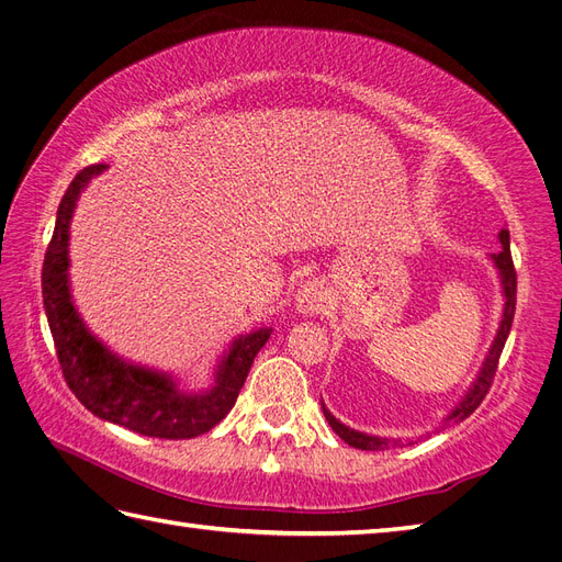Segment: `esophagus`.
<instances>
[{"mask_svg":"<svg viewBox=\"0 0 562 562\" xmlns=\"http://www.w3.org/2000/svg\"><path fill=\"white\" fill-rule=\"evenodd\" d=\"M323 306V290L318 282H304L299 286L296 292V311L299 313H306V316H313V313H318Z\"/></svg>","mask_w":562,"mask_h":562,"instance_id":"1","label":"esophagus"}]
</instances>
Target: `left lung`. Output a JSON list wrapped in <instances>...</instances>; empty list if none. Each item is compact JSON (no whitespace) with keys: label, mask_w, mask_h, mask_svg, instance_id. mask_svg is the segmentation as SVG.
I'll use <instances>...</instances> for the list:
<instances>
[{"label":"left lung","mask_w":562,"mask_h":562,"mask_svg":"<svg viewBox=\"0 0 562 562\" xmlns=\"http://www.w3.org/2000/svg\"><path fill=\"white\" fill-rule=\"evenodd\" d=\"M501 244H503V249L498 254H493V263L498 266V270H501L503 292H505V311H503L501 330H498V335H495V342H493V347L488 351V357L484 361V369H481L474 387L469 390L460 407L448 416V422H454V424L467 419L469 414H474V409L488 395V390L493 385V375H495V371H498V359L503 355L505 340H507V335H510V328H513L515 304H517V272H515L513 254H510V232H507V229H501ZM323 414H325V419H328V424L333 426L335 434L340 436L347 442V446H351V448H359V450H387L390 446H393V442H390L387 438H375V436H367V434H359V430L347 428L345 424L337 422L335 416L325 407H323ZM395 446H397V440H395Z\"/></svg>","instance_id":"8db88e82"}]
</instances>
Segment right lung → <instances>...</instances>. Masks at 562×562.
Masks as SVG:
<instances>
[{"label":"right lung","mask_w":562,"mask_h":562,"mask_svg":"<svg viewBox=\"0 0 562 562\" xmlns=\"http://www.w3.org/2000/svg\"><path fill=\"white\" fill-rule=\"evenodd\" d=\"M102 169L104 165H88L74 177L67 193L61 195L57 225L45 251L43 302L61 375L78 402L104 422L126 426L140 436L165 440H184L207 434L234 407L256 355L268 342L270 330H256L239 337L225 361L220 363L215 387L205 395L179 393L169 378L128 367L104 349L78 318L67 276L74 205L88 179L100 175Z\"/></svg>","instance_id":"add662e5"}]
</instances>
